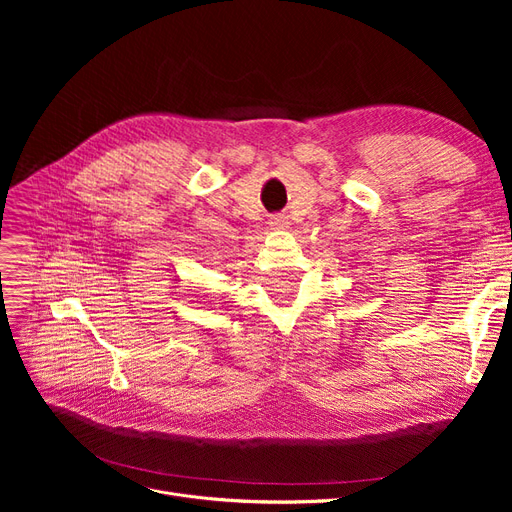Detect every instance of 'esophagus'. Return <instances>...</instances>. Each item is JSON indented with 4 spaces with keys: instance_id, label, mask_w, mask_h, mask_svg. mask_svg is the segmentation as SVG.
<instances>
[{
    "instance_id": "esophagus-1",
    "label": "esophagus",
    "mask_w": 512,
    "mask_h": 512,
    "mask_svg": "<svg viewBox=\"0 0 512 512\" xmlns=\"http://www.w3.org/2000/svg\"><path fill=\"white\" fill-rule=\"evenodd\" d=\"M270 224L276 226V228H282V226H286V218H284V215L278 213V215H274V218L270 220Z\"/></svg>"
}]
</instances>
